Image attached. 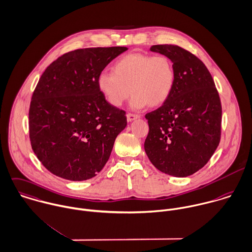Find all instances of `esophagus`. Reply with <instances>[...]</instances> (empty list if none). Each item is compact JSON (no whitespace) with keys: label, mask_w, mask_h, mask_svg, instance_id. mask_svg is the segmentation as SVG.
Returning a JSON list of instances; mask_svg holds the SVG:
<instances>
[{"label":"esophagus","mask_w":252,"mask_h":252,"mask_svg":"<svg viewBox=\"0 0 252 252\" xmlns=\"http://www.w3.org/2000/svg\"><path fill=\"white\" fill-rule=\"evenodd\" d=\"M138 118H140V116L137 115V114H133V113H128L127 114V120L129 122H132V121H134V120H136Z\"/></svg>","instance_id":"1"}]
</instances>
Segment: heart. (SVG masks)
<instances>
[{
	"instance_id": "1",
	"label": "heart",
	"mask_w": 252,
	"mask_h": 252,
	"mask_svg": "<svg viewBox=\"0 0 252 252\" xmlns=\"http://www.w3.org/2000/svg\"><path fill=\"white\" fill-rule=\"evenodd\" d=\"M111 72H102L97 87L106 100L119 107L132 93L133 108L162 105L174 86V69L164 56L129 54L117 60Z\"/></svg>"
}]
</instances>
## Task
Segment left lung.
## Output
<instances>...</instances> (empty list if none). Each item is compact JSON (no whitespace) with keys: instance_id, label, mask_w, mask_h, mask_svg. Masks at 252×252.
<instances>
[{"instance_id":"left-lung-1","label":"left lung","mask_w":252,"mask_h":252,"mask_svg":"<svg viewBox=\"0 0 252 252\" xmlns=\"http://www.w3.org/2000/svg\"><path fill=\"white\" fill-rule=\"evenodd\" d=\"M151 51L171 61L175 78L167 100L146 115L150 132L145 151L159 171L188 177L208 162L219 145L220 97L210 72L195 56L174 45H156Z\"/></svg>"}]
</instances>
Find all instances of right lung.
<instances>
[{"instance_id": "1", "label": "right lung", "mask_w": 252, "mask_h": 252, "mask_svg": "<svg viewBox=\"0 0 252 252\" xmlns=\"http://www.w3.org/2000/svg\"><path fill=\"white\" fill-rule=\"evenodd\" d=\"M125 51V47L75 50L42 74L30 103L29 135L36 157L54 175L85 181L107 162L127 118L125 111L105 99L97 78Z\"/></svg>"}]
</instances>
